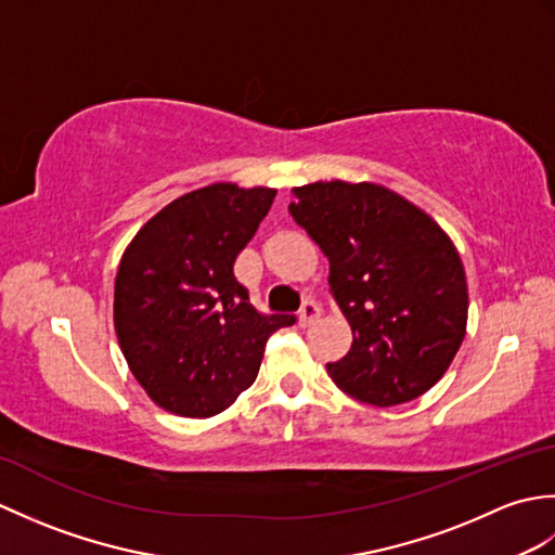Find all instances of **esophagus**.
<instances>
[{
  "label": "esophagus",
  "mask_w": 555,
  "mask_h": 555,
  "mask_svg": "<svg viewBox=\"0 0 555 555\" xmlns=\"http://www.w3.org/2000/svg\"><path fill=\"white\" fill-rule=\"evenodd\" d=\"M320 314H322V310H320V305H317L314 300H308L300 308V314H298V324L300 326H310V324H314L317 320H320Z\"/></svg>",
  "instance_id": "obj_1"
}]
</instances>
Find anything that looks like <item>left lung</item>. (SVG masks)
I'll list each match as a JSON object with an SVG mask.
<instances>
[{
  "label": "left lung",
  "mask_w": 555,
  "mask_h": 555,
  "mask_svg": "<svg viewBox=\"0 0 555 555\" xmlns=\"http://www.w3.org/2000/svg\"><path fill=\"white\" fill-rule=\"evenodd\" d=\"M291 217L328 259V293L350 324L334 384L391 408L427 393L451 367L467 328V281L453 241L427 211L379 183L293 188Z\"/></svg>",
  "instance_id": "obj_1"
}]
</instances>
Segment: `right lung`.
Listing matches in <instances>:
<instances>
[{"mask_svg": "<svg viewBox=\"0 0 555 555\" xmlns=\"http://www.w3.org/2000/svg\"><path fill=\"white\" fill-rule=\"evenodd\" d=\"M274 188L211 183L176 197L128 243L114 281V328L138 384L173 415L205 420L257 379L267 338L291 314H259L233 264Z\"/></svg>", "mask_w": 555, "mask_h": 555, "instance_id": "obj_1", "label": "right lung"}]
</instances>
